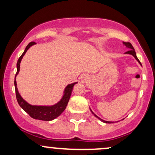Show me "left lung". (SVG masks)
Instances as JSON below:
<instances>
[{
    "instance_id": "1",
    "label": "left lung",
    "mask_w": 155,
    "mask_h": 155,
    "mask_svg": "<svg viewBox=\"0 0 155 155\" xmlns=\"http://www.w3.org/2000/svg\"><path fill=\"white\" fill-rule=\"evenodd\" d=\"M123 44H124V45L126 46V47H127V48H129L130 49V50H129V51H127V54H132L133 57H134L135 58H136V59L138 60V62H139V63L140 64V65H141V63H140V62L139 61V60L138 59V58H137L136 57V51H135V50H134V48H133V47L132 46V44H131L130 43H129V42H123ZM91 111H92V110H91ZM92 113L94 115H95V116L96 117H97V118L99 119V120H101V121H102V122H105V123H112V122H108V121H105V120H103L102 119H101V118H99L97 116H96V115L95 114L93 113V112L92 111Z\"/></svg>"
}]
</instances>
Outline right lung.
<instances>
[{
	"mask_svg": "<svg viewBox=\"0 0 155 155\" xmlns=\"http://www.w3.org/2000/svg\"><path fill=\"white\" fill-rule=\"evenodd\" d=\"M35 42L32 41L31 43H29L25 49L24 52L22 53V54L19 57L17 63V74L16 76L18 74L19 71V66H20V62L22 58H23L25 54L26 53L27 50L31 47L32 45L35 44ZM15 76V79H16ZM15 79V92H16V97H17V102L21 108H22V109L25 111L27 112L28 114L31 116L32 118L35 119V120H44V121H50L54 120V119L60 116L62 113H63L64 110L66 108L68 103L69 99H70L71 95V92L73 90V87H74V85L76 83L71 84H68L66 87L65 90V94L63 98L61 99V101L59 103H58L57 104L54 105V106H31L29 104L26 102L25 101L23 100V98L21 97L19 95L18 90H17V82H16V79Z\"/></svg>",
	"mask_w": 155,
	"mask_h": 155,
	"instance_id": "right-lung-1",
	"label": "right lung"
}]
</instances>
